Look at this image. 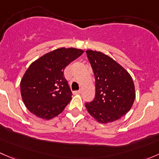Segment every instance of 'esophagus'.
<instances>
[{"mask_svg":"<svg viewBox=\"0 0 159 159\" xmlns=\"http://www.w3.org/2000/svg\"><path fill=\"white\" fill-rule=\"evenodd\" d=\"M81 92V90H78V91H74V94H80V93Z\"/></svg>","mask_w":159,"mask_h":159,"instance_id":"1","label":"esophagus"}]
</instances>
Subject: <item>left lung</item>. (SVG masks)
Listing matches in <instances>:
<instances>
[{"mask_svg":"<svg viewBox=\"0 0 159 159\" xmlns=\"http://www.w3.org/2000/svg\"><path fill=\"white\" fill-rule=\"evenodd\" d=\"M95 80V96L85 107L100 123L121 118L131 109L134 85L131 75L114 59L100 51H86Z\"/></svg>","mask_w":159,"mask_h":159,"instance_id":"left-lung-1","label":"left lung"}]
</instances>
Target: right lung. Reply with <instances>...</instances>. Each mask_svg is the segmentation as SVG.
<instances>
[{
    "label": "right lung",
    "instance_id": "obj_1",
    "mask_svg": "<svg viewBox=\"0 0 159 159\" xmlns=\"http://www.w3.org/2000/svg\"><path fill=\"white\" fill-rule=\"evenodd\" d=\"M83 53L80 49L61 48L44 54L30 65L20 81V92L31 113L49 120L63 111L72 95L64 70Z\"/></svg>",
    "mask_w": 159,
    "mask_h": 159
}]
</instances>
